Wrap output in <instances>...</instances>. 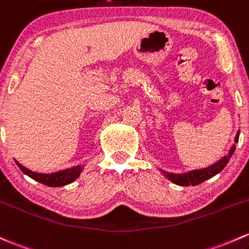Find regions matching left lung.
<instances>
[{"instance_id":"1","label":"left lung","mask_w":249,"mask_h":249,"mask_svg":"<svg viewBox=\"0 0 249 249\" xmlns=\"http://www.w3.org/2000/svg\"><path fill=\"white\" fill-rule=\"evenodd\" d=\"M239 136H240V131L236 133V136H235V142L236 143L239 142ZM235 148H236V146L232 145L231 149H230V153L228 156H224L223 159L219 160L218 162H216V163L213 164V166L208 167V168L198 169V171L190 172L187 173V174H179V175L171 174V173H166V172H162V173H163V174L166 175V178H168L172 182H174V184L180 185V186H188V185H193V186H195V185L201 184V182L205 181V180L210 179V178H213V175L218 174V173L227 166V163H228L229 161V158L234 154Z\"/></svg>"}]
</instances>
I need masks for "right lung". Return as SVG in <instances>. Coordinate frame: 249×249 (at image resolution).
Masks as SVG:
<instances>
[{
  "mask_svg": "<svg viewBox=\"0 0 249 249\" xmlns=\"http://www.w3.org/2000/svg\"><path fill=\"white\" fill-rule=\"evenodd\" d=\"M17 162L18 167L25 173L26 175H28L30 178L35 179L36 181L40 182V184L46 185V186H51V187H58V186H64V185L70 184L74 180H76L80 175V173L82 172V167L81 166H76L72 167L70 169H65V171H61L53 173V174H41V173H35L30 169H27L26 167L21 166L18 161Z\"/></svg>",
  "mask_w": 249,
  "mask_h": 249,
  "instance_id": "right-lung-1",
  "label": "right lung"
}]
</instances>
